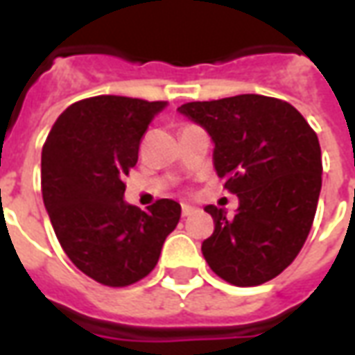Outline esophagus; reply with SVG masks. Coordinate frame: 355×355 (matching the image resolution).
I'll return each instance as SVG.
<instances>
[{
	"mask_svg": "<svg viewBox=\"0 0 355 355\" xmlns=\"http://www.w3.org/2000/svg\"><path fill=\"white\" fill-rule=\"evenodd\" d=\"M196 213V207L192 205H188V203H182V216H190Z\"/></svg>",
	"mask_w": 355,
	"mask_h": 355,
	"instance_id": "1",
	"label": "esophagus"
}]
</instances>
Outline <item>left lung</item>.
<instances>
[{
  "label": "left lung",
  "instance_id": "left-lung-1",
  "mask_svg": "<svg viewBox=\"0 0 355 355\" xmlns=\"http://www.w3.org/2000/svg\"><path fill=\"white\" fill-rule=\"evenodd\" d=\"M178 112L207 131L216 175L239 198L234 216L205 207L215 218L205 261L238 287L274 279L312 228L323 171L318 135L289 102L262 94L188 102Z\"/></svg>",
  "mask_w": 355,
  "mask_h": 355
}]
</instances>
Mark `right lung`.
<instances>
[{
  "mask_svg": "<svg viewBox=\"0 0 355 355\" xmlns=\"http://www.w3.org/2000/svg\"><path fill=\"white\" fill-rule=\"evenodd\" d=\"M167 102L102 94L68 106L42 150V193L68 259L94 282L125 287L155 268L180 205L148 211L123 200L142 135Z\"/></svg>",
  "mask_w": 355,
  "mask_h": 355,
  "instance_id": "add662e5",
  "label": "right lung"
}]
</instances>
